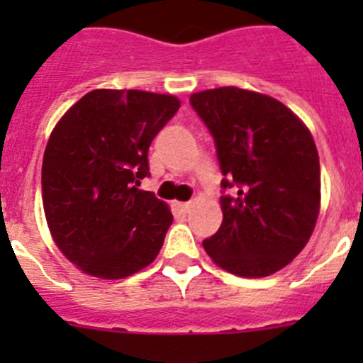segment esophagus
Segmentation results:
<instances>
[{"instance_id":"34e87169","label":"esophagus","mask_w":363,"mask_h":363,"mask_svg":"<svg viewBox=\"0 0 363 363\" xmlns=\"http://www.w3.org/2000/svg\"><path fill=\"white\" fill-rule=\"evenodd\" d=\"M178 207L182 213H189V211L192 209V201H184V203H178Z\"/></svg>"}]
</instances>
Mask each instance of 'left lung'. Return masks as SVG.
Here are the masks:
<instances>
[{
    "label": "left lung",
    "instance_id": "1",
    "mask_svg": "<svg viewBox=\"0 0 363 363\" xmlns=\"http://www.w3.org/2000/svg\"><path fill=\"white\" fill-rule=\"evenodd\" d=\"M214 138L223 221L203 249L236 277L280 271L306 247L320 213V160L309 129L271 96L220 86L191 96Z\"/></svg>",
    "mask_w": 363,
    "mask_h": 363
}]
</instances>
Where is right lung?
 Segmentation results:
<instances>
[{
	"label": "right lung",
	"instance_id": "obj_1",
	"mask_svg": "<svg viewBox=\"0 0 363 363\" xmlns=\"http://www.w3.org/2000/svg\"><path fill=\"white\" fill-rule=\"evenodd\" d=\"M178 108L171 94L96 89L54 127L41 167L45 218L60 251L86 274L120 280L158 256L172 214L138 187L154 136Z\"/></svg>",
	"mask_w": 363,
	"mask_h": 363
}]
</instances>
